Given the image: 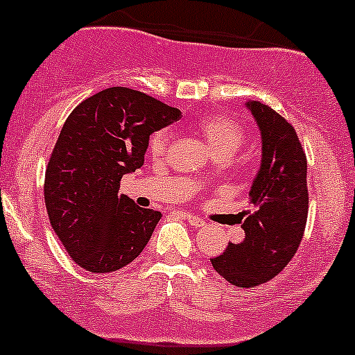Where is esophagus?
Segmentation results:
<instances>
[{
  "instance_id": "34e87169",
  "label": "esophagus",
  "mask_w": 355,
  "mask_h": 355,
  "mask_svg": "<svg viewBox=\"0 0 355 355\" xmlns=\"http://www.w3.org/2000/svg\"><path fill=\"white\" fill-rule=\"evenodd\" d=\"M186 221H188L191 226H194V228H202V226L206 225V223L202 221L201 218L194 216V214H186Z\"/></svg>"
}]
</instances>
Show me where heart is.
Segmentation results:
<instances>
[{"instance_id": "heart-1", "label": "heart", "mask_w": 355, "mask_h": 355, "mask_svg": "<svg viewBox=\"0 0 355 355\" xmlns=\"http://www.w3.org/2000/svg\"><path fill=\"white\" fill-rule=\"evenodd\" d=\"M198 132L205 139L206 144L218 159H230L245 142V130L234 119L228 115H208L196 124ZM171 135L167 130H159L153 134L149 141V149L154 156L164 154L169 144Z\"/></svg>"}]
</instances>
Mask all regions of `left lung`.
<instances>
[{
	"label": "left lung",
	"mask_w": 355,
	"mask_h": 355,
	"mask_svg": "<svg viewBox=\"0 0 355 355\" xmlns=\"http://www.w3.org/2000/svg\"><path fill=\"white\" fill-rule=\"evenodd\" d=\"M261 135V162L250 189L253 213L243 221L245 240L211 258L218 273L240 288L272 280L297 253L309 214L306 157L292 124L272 107L245 102Z\"/></svg>",
	"instance_id": "8db88e82"
}]
</instances>
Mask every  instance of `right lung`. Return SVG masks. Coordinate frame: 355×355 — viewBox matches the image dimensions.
<instances>
[{"label": "right lung", "instance_id": "obj_1", "mask_svg": "<svg viewBox=\"0 0 355 355\" xmlns=\"http://www.w3.org/2000/svg\"><path fill=\"white\" fill-rule=\"evenodd\" d=\"M179 117V109L125 87L71 110L46 167L45 205L51 228L83 270H121L150 240L162 214L119 196L121 179L144 164L149 135Z\"/></svg>", "mask_w": 355, "mask_h": 355}]
</instances>
